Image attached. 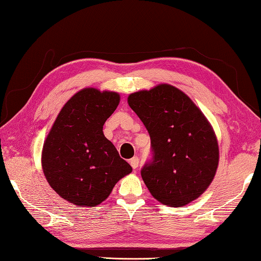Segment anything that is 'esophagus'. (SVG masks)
I'll return each instance as SVG.
<instances>
[{
  "mask_svg": "<svg viewBox=\"0 0 261 261\" xmlns=\"http://www.w3.org/2000/svg\"><path fill=\"white\" fill-rule=\"evenodd\" d=\"M130 165H131V167L134 168V169L136 170L137 168H138V165H139V159H138V156H134L130 160Z\"/></svg>",
  "mask_w": 261,
  "mask_h": 261,
  "instance_id": "obj_1",
  "label": "esophagus"
}]
</instances>
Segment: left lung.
Returning <instances> with one entry per match:
<instances>
[{"mask_svg":"<svg viewBox=\"0 0 261 261\" xmlns=\"http://www.w3.org/2000/svg\"><path fill=\"white\" fill-rule=\"evenodd\" d=\"M127 102L151 137L152 156L140 174L152 196L173 207L197 199L219 163L218 140L204 114L167 84L132 93Z\"/></svg>","mask_w":261,"mask_h":261,"instance_id":"left-lung-1","label":"left lung"}]
</instances>
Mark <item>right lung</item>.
<instances>
[{"instance_id":"1","label":"right lung","mask_w":261,"mask_h":261,"mask_svg":"<svg viewBox=\"0 0 261 261\" xmlns=\"http://www.w3.org/2000/svg\"><path fill=\"white\" fill-rule=\"evenodd\" d=\"M118 102L115 92L84 88L64 105L43 144V174L56 193L71 204H101L132 171L102 132Z\"/></svg>"}]
</instances>
